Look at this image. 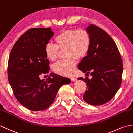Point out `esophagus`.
Wrapping results in <instances>:
<instances>
[{
  "label": "esophagus",
  "instance_id": "esophagus-1",
  "mask_svg": "<svg viewBox=\"0 0 133 133\" xmlns=\"http://www.w3.org/2000/svg\"><path fill=\"white\" fill-rule=\"evenodd\" d=\"M77 80V79L76 78H71V81L72 82H75V81H76Z\"/></svg>",
  "mask_w": 133,
  "mask_h": 133
}]
</instances>
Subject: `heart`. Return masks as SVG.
Masks as SVG:
<instances>
[{"label": "heart", "instance_id": "obj_1", "mask_svg": "<svg viewBox=\"0 0 133 133\" xmlns=\"http://www.w3.org/2000/svg\"><path fill=\"white\" fill-rule=\"evenodd\" d=\"M56 45L48 44L46 46L45 52L49 59L54 61L57 57L58 48H66L67 57L64 60H60L52 66L55 72L63 76H71L75 71L77 58L84 57L88 53L91 46V36L87 30L84 29L62 30L55 38Z\"/></svg>", "mask_w": 133, "mask_h": 133}]
</instances>
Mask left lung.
Masks as SVG:
<instances>
[{"instance_id": "obj_1", "label": "left lung", "mask_w": 133, "mask_h": 133, "mask_svg": "<svg viewBox=\"0 0 133 133\" xmlns=\"http://www.w3.org/2000/svg\"><path fill=\"white\" fill-rule=\"evenodd\" d=\"M86 30L91 36V46L78 69L91 73L92 78L80 77L78 80L87 85L83 100L92 105H101L112 99L121 86L122 61L115 41L106 32L93 24Z\"/></svg>"}]
</instances>
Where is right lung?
<instances>
[{
  "label": "right lung",
  "mask_w": 133,
  "mask_h": 133,
  "mask_svg": "<svg viewBox=\"0 0 133 133\" xmlns=\"http://www.w3.org/2000/svg\"><path fill=\"white\" fill-rule=\"evenodd\" d=\"M54 34L50 28L28 30L17 39L9 57L8 78L15 96L33 111L47 109L61 86L71 83L69 78L52 72L46 81L39 78L49 72L45 49Z\"/></svg>",
  "instance_id": "add662e5"
}]
</instances>
